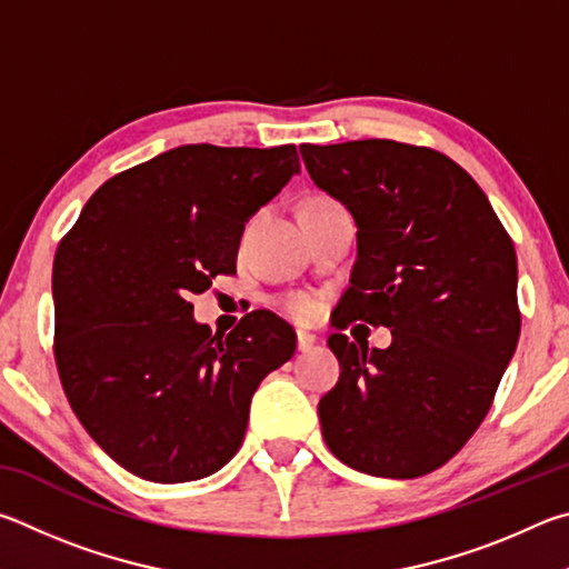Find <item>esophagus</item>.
Returning a JSON list of instances; mask_svg holds the SVG:
<instances>
[{
	"mask_svg": "<svg viewBox=\"0 0 569 569\" xmlns=\"http://www.w3.org/2000/svg\"><path fill=\"white\" fill-rule=\"evenodd\" d=\"M315 335H310V332H297V350H300V352H310L312 350V347H315Z\"/></svg>",
	"mask_w": 569,
	"mask_h": 569,
	"instance_id": "34e87169",
	"label": "esophagus"
}]
</instances>
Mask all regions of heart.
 I'll return each instance as SVG.
<instances>
[{
    "instance_id": "1",
    "label": "heart",
    "mask_w": 569,
    "mask_h": 569,
    "mask_svg": "<svg viewBox=\"0 0 569 569\" xmlns=\"http://www.w3.org/2000/svg\"><path fill=\"white\" fill-rule=\"evenodd\" d=\"M307 204H335V202H330V199H312V202H307ZM284 310L290 312L295 320L310 322V320H315V317H317V310H320V305H317L315 297L305 295V292H297L292 297H287Z\"/></svg>"
}]
</instances>
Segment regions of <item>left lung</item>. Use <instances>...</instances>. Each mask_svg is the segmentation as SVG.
Here are the masks:
<instances>
[{
	"mask_svg": "<svg viewBox=\"0 0 569 569\" xmlns=\"http://www.w3.org/2000/svg\"><path fill=\"white\" fill-rule=\"evenodd\" d=\"M307 172L357 222V262L335 327L392 332L367 350L335 332L340 380L320 412L337 460L412 480L442 467L490 412L520 340L517 254L480 184L430 147L302 144Z\"/></svg>",
	"mask_w": 569,
	"mask_h": 569,
	"instance_id": "left-lung-1",
	"label": "left lung"
}]
</instances>
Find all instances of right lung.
I'll return each mask as SVG.
<instances>
[{
	"instance_id": "add662e5",
	"label": "right lung",
	"mask_w": 569,
	"mask_h": 569,
	"mask_svg": "<svg viewBox=\"0 0 569 569\" xmlns=\"http://www.w3.org/2000/svg\"><path fill=\"white\" fill-rule=\"evenodd\" d=\"M297 172L295 144L169 149L107 179L59 242V380L127 472L162 485L217 472L244 440L259 382L295 355L274 312L224 337L194 322L187 297L237 272L244 222Z\"/></svg>"
}]
</instances>
